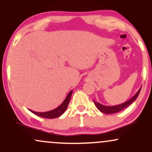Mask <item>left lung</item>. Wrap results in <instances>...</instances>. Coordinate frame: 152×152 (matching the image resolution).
Here are the masks:
<instances>
[{"mask_svg":"<svg viewBox=\"0 0 152 152\" xmlns=\"http://www.w3.org/2000/svg\"><path fill=\"white\" fill-rule=\"evenodd\" d=\"M141 88H142V87L139 88V91H138L137 93H136V94L134 96H132L130 99H129V100L126 101V102L123 103V104H118V105H116V106H104V105H102V104H101L100 103L96 102V101H94V104L96 105V106L97 107V109H98L100 111H102V113H104V114H114V113L119 112V111H121L123 109H124L125 108L128 107V106H129L131 104H132V103H133L134 101L137 99L139 93H140Z\"/></svg>","mask_w":152,"mask_h":152,"instance_id":"left-lung-1","label":"left lung"}]
</instances>
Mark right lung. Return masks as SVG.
<instances>
[{
    "instance_id": "right-lung-1",
    "label": "right lung",
    "mask_w": 152,
    "mask_h": 152,
    "mask_svg": "<svg viewBox=\"0 0 152 152\" xmlns=\"http://www.w3.org/2000/svg\"><path fill=\"white\" fill-rule=\"evenodd\" d=\"M73 91H71L68 95L66 96V99H64V101L63 103L61 104L60 106H58L57 108L54 109L53 110H50V111H46V112H36V111H33V110H30L29 111H31L33 114L37 115L38 116H41V117L43 118H57L58 116H61V115L65 112V111L67 109L68 105H69V102H70V99L71 97V95H72Z\"/></svg>"
}]
</instances>
